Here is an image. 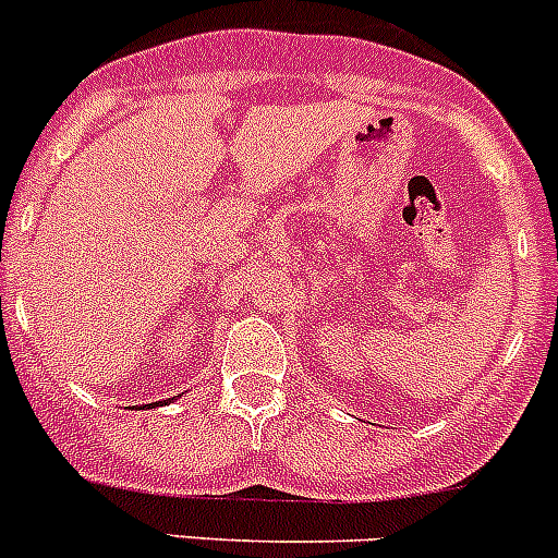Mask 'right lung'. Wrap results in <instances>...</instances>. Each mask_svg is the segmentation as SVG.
I'll list each match as a JSON object with an SVG mask.
<instances>
[{
	"label": "right lung",
	"instance_id": "right-lung-1",
	"mask_svg": "<svg viewBox=\"0 0 558 558\" xmlns=\"http://www.w3.org/2000/svg\"><path fill=\"white\" fill-rule=\"evenodd\" d=\"M168 401H171V398H168Z\"/></svg>",
	"mask_w": 558,
	"mask_h": 558
}]
</instances>
